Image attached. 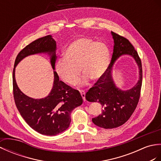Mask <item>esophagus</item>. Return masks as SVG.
<instances>
[{
    "instance_id": "obj_1",
    "label": "esophagus",
    "mask_w": 161,
    "mask_h": 161,
    "mask_svg": "<svg viewBox=\"0 0 161 161\" xmlns=\"http://www.w3.org/2000/svg\"><path fill=\"white\" fill-rule=\"evenodd\" d=\"M80 94H81L82 98H83V101H86V99H85V92L83 90H80Z\"/></svg>"
}]
</instances>
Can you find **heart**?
Listing matches in <instances>:
<instances>
[{"mask_svg":"<svg viewBox=\"0 0 161 161\" xmlns=\"http://www.w3.org/2000/svg\"><path fill=\"white\" fill-rule=\"evenodd\" d=\"M111 53L106 44L88 38L72 41L64 52V58L56 63L58 76L65 83L76 85L80 71L85 75L80 84H87L89 78L98 80L105 74L109 66Z\"/></svg>","mask_w":161,"mask_h":161,"instance_id":"heart-1","label":"heart"}]
</instances>
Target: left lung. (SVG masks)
Returning a JSON list of instances; mask_svg holds the SVG:
<instances>
[{
    "instance_id": "left-lung-1",
    "label": "left lung",
    "mask_w": 161,
    "mask_h": 161,
    "mask_svg": "<svg viewBox=\"0 0 161 161\" xmlns=\"http://www.w3.org/2000/svg\"><path fill=\"white\" fill-rule=\"evenodd\" d=\"M114 49L112 62L105 74L98 80L94 87L90 88L85 95L89 102H99L103 108L102 114L93 118L96 126L104 129H112L127 122L136 108L140 98L142 71L141 60L137 52L127 38L112 31ZM130 55L134 58L139 68L137 83L129 90L123 91L116 86L113 79V67L116 60L122 55Z\"/></svg>"
}]
</instances>
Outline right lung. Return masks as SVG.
Instances as JSON below:
<instances>
[{"mask_svg":"<svg viewBox=\"0 0 161 161\" xmlns=\"http://www.w3.org/2000/svg\"><path fill=\"white\" fill-rule=\"evenodd\" d=\"M56 42L52 36L38 38L17 55L13 70V91L18 110L32 129L46 136H56L67 130L72 110L83 103L80 94L63 81L55 70ZM44 53L50 57L54 70V83L50 94L45 98L33 99L25 95L17 87L15 78V67L27 56Z\"/></svg>","mask_w":161,"mask_h":161,"instance_id":"obj_1","label":"right lung"}]
</instances>
